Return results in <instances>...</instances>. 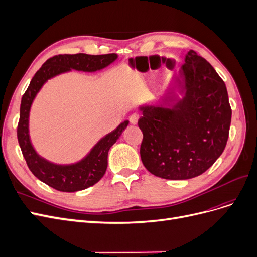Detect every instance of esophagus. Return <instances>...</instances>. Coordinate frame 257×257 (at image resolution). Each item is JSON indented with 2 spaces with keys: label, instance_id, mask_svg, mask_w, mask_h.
Here are the masks:
<instances>
[{
  "label": "esophagus",
  "instance_id": "1",
  "mask_svg": "<svg viewBox=\"0 0 257 257\" xmlns=\"http://www.w3.org/2000/svg\"><path fill=\"white\" fill-rule=\"evenodd\" d=\"M138 120H139V115L136 114V113L132 114V115L130 116V122H131V124H133V125H135V124H137Z\"/></svg>",
  "mask_w": 257,
  "mask_h": 257
}]
</instances>
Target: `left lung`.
<instances>
[{
	"mask_svg": "<svg viewBox=\"0 0 257 257\" xmlns=\"http://www.w3.org/2000/svg\"><path fill=\"white\" fill-rule=\"evenodd\" d=\"M176 78L182 98L139 107L144 166L160 178L185 180L205 173L226 146L231 109L226 85L212 65L190 50Z\"/></svg>",
	"mask_w": 257,
	"mask_h": 257,
	"instance_id": "left-lung-1",
	"label": "left lung"
}]
</instances>
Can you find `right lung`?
I'll return each mask as SVG.
<instances>
[{
    "label": "right lung",
    "instance_id": "obj_1",
    "mask_svg": "<svg viewBox=\"0 0 257 257\" xmlns=\"http://www.w3.org/2000/svg\"><path fill=\"white\" fill-rule=\"evenodd\" d=\"M118 59V54H59L48 59L35 73L29 87L21 98L20 118L17 127L18 143L28 167L32 174L51 188L61 192H77L97 183L106 173L108 151L118 141L122 132L128 125L125 120L120 125L100 138L91 151L74 164H54L42 158L32 146L29 134V116L31 106L37 93L49 79L60 74L75 71L93 73L100 71Z\"/></svg>",
    "mask_w": 257,
    "mask_h": 257
}]
</instances>
